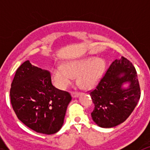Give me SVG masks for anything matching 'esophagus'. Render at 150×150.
Listing matches in <instances>:
<instances>
[{
  "mask_svg": "<svg viewBox=\"0 0 150 150\" xmlns=\"http://www.w3.org/2000/svg\"><path fill=\"white\" fill-rule=\"evenodd\" d=\"M71 95H72L73 98H77L79 95V92H78V91H73L72 93H71Z\"/></svg>",
  "mask_w": 150,
  "mask_h": 150,
  "instance_id": "34e87169",
  "label": "esophagus"
}]
</instances>
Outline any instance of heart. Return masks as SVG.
Instances as JSON below:
<instances>
[{"mask_svg":"<svg viewBox=\"0 0 150 150\" xmlns=\"http://www.w3.org/2000/svg\"><path fill=\"white\" fill-rule=\"evenodd\" d=\"M105 69V63L101 59L87 58L67 62L65 65L56 66L52 70L55 85L64 89L73 83L74 76H78V83L84 88L95 86L101 79Z\"/></svg>","mask_w":150,"mask_h":150,"instance_id":"1","label":"heart"}]
</instances>
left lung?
Segmentation results:
<instances>
[{
	"instance_id": "left-lung-1",
	"label": "left lung",
	"mask_w": 150,
	"mask_h": 150,
	"mask_svg": "<svg viewBox=\"0 0 150 150\" xmlns=\"http://www.w3.org/2000/svg\"><path fill=\"white\" fill-rule=\"evenodd\" d=\"M129 83L128 88L124 83ZM95 107L91 118L101 128H112L128 119L140 98L137 71L132 63L122 57L115 60L90 91Z\"/></svg>"
}]
</instances>
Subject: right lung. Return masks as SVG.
<instances>
[{
	"instance_id": "add662e5",
	"label": "right lung",
	"mask_w": 150,
	"mask_h": 150,
	"mask_svg": "<svg viewBox=\"0 0 150 150\" xmlns=\"http://www.w3.org/2000/svg\"><path fill=\"white\" fill-rule=\"evenodd\" d=\"M13 109L18 119L38 133L58 132L71 95L52 84L51 74L26 61L16 70L10 91Z\"/></svg>"
}]
</instances>
